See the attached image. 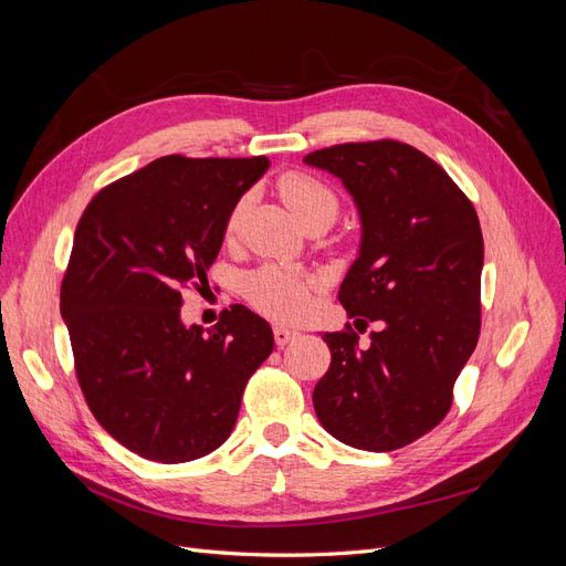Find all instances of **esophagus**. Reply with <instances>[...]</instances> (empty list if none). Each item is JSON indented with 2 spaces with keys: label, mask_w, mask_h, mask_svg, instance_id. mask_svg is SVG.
Listing matches in <instances>:
<instances>
[{
  "label": "esophagus",
  "mask_w": 566,
  "mask_h": 566,
  "mask_svg": "<svg viewBox=\"0 0 566 566\" xmlns=\"http://www.w3.org/2000/svg\"><path fill=\"white\" fill-rule=\"evenodd\" d=\"M297 333L295 331H290V328H283V325H276V328H273V339H276V345H287L290 339H293Z\"/></svg>",
  "instance_id": "34e87169"
}]
</instances>
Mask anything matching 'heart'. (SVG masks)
I'll return each mask as SVG.
<instances>
[{
  "label": "heart",
  "mask_w": 566,
  "mask_h": 566,
  "mask_svg": "<svg viewBox=\"0 0 566 566\" xmlns=\"http://www.w3.org/2000/svg\"><path fill=\"white\" fill-rule=\"evenodd\" d=\"M279 193L304 227L321 224L328 229L339 212L337 193L328 184L310 172H285L279 179ZM243 208L245 202H238L233 208L227 221L229 233L235 231L238 221H241ZM312 290H314L312 279H306L304 273H297L293 269H285L279 264H264L262 269L250 273L245 281L248 300L262 314L276 321H300L306 312H310Z\"/></svg>",
  "instance_id": "b5f03b06"
}]
</instances>
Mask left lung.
Returning <instances> with one entry per match:
<instances>
[{"label":"left lung","mask_w":566,"mask_h":566,"mask_svg":"<svg viewBox=\"0 0 566 566\" xmlns=\"http://www.w3.org/2000/svg\"><path fill=\"white\" fill-rule=\"evenodd\" d=\"M306 165L339 177L361 214V252L339 285L368 348L325 333L331 368L314 387L321 424L364 451L408 447L447 418L482 331L484 238L470 198L422 150L394 142L321 148Z\"/></svg>","instance_id":"8db88e82"}]
</instances>
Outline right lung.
<instances>
[{"label":"right lung","mask_w":566,"mask_h":566,"mask_svg":"<svg viewBox=\"0 0 566 566\" xmlns=\"http://www.w3.org/2000/svg\"><path fill=\"white\" fill-rule=\"evenodd\" d=\"M269 167L254 158L165 156L90 200L61 283L75 375L94 418L132 453L186 462L233 430L271 325L233 304L205 331L179 318L208 285L235 202Z\"/></svg>","instance_id":"add662e5"}]
</instances>
